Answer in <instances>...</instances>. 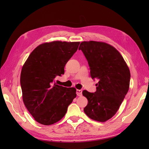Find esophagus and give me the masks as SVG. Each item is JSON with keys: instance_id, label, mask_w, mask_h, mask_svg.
Instances as JSON below:
<instances>
[{"instance_id": "obj_1", "label": "esophagus", "mask_w": 149, "mask_h": 149, "mask_svg": "<svg viewBox=\"0 0 149 149\" xmlns=\"http://www.w3.org/2000/svg\"><path fill=\"white\" fill-rule=\"evenodd\" d=\"M82 92L83 91L81 89H77L76 90V94H77V96H81L82 95Z\"/></svg>"}]
</instances>
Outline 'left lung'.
Listing matches in <instances>:
<instances>
[{"instance_id":"8db88e82","label":"left lung","mask_w":149,"mask_h":149,"mask_svg":"<svg viewBox=\"0 0 149 149\" xmlns=\"http://www.w3.org/2000/svg\"><path fill=\"white\" fill-rule=\"evenodd\" d=\"M92 79L98 80L96 91H83L88 99L84 112L89 118L105 122L113 117L129 89L130 73L123 57L110 45L100 42L81 43Z\"/></svg>"}]
</instances>
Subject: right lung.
<instances>
[{
    "mask_svg": "<svg viewBox=\"0 0 149 149\" xmlns=\"http://www.w3.org/2000/svg\"><path fill=\"white\" fill-rule=\"evenodd\" d=\"M79 42L55 41L35 48L22 67L20 85L26 109L35 120L52 125L61 120L76 97L74 88L55 83L65 73L66 63L77 51Z\"/></svg>",
    "mask_w": 149,
    "mask_h": 149,
    "instance_id": "1",
    "label": "right lung"
}]
</instances>
